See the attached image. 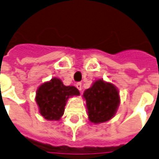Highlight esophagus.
<instances>
[{"instance_id":"obj_1","label":"esophagus","mask_w":159,"mask_h":159,"mask_svg":"<svg viewBox=\"0 0 159 159\" xmlns=\"http://www.w3.org/2000/svg\"><path fill=\"white\" fill-rule=\"evenodd\" d=\"M75 86H76V88L78 89L80 91L81 89H82V84L80 83V82H79V83H77L75 84Z\"/></svg>"}]
</instances>
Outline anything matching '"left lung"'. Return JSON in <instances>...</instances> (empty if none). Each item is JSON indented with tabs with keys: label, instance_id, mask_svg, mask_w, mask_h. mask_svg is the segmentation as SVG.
Segmentation results:
<instances>
[{
	"label": "left lung",
	"instance_id": "8db88e82",
	"mask_svg": "<svg viewBox=\"0 0 159 159\" xmlns=\"http://www.w3.org/2000/svg\"><path fill=\"white\" fill-rule=\"evenodd\" d=\"M89 119L93 124L109 121L115 115L120 103L119 91L111 83L103 80L93 82L83 94Z\"/></svg>",
	"mask_w": 159,
	"mask_h": 159
}]
</instances>
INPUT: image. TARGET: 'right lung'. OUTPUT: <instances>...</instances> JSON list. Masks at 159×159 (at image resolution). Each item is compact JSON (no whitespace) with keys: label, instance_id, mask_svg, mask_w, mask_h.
Here are the masks:
<instances>
[{"label":"right lung","instance_id":"obj_1","mask_svg":"<svg viewBox=\"0 0 159 159\" xmlns=\"http://www.w3.org/2000/svg\"><path fill=\"white\" fill-rule=\"evenodd\" d=\"M77 95L80 91L75 86H66L61 80L53 78L38 88L35 101L44 119L60 120L69 98Z\"/></svg>","mask_w":159,"mask_h":159}]
</instances>
